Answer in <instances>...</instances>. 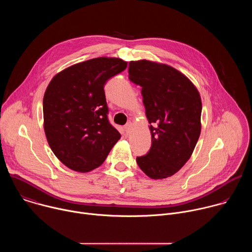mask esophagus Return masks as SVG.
Returning <instances> with one entry per match:
<instances>
[{"mask_svg":"<svg viewBox=\"0 0 252 252\" xmlns=\"http://www.w3.org/2000/svg\"><path fill=\"white\" fill-rule=\"evenodd\" d=\"M125 130H126V134H129V133L131 132V130H132V124H131V123L126 124V125L125 126Z\"/></svg>","mask_w":252,"mask_h":252,"instance_id":"esophagus-1","label":"esophagus"}]
</instances>
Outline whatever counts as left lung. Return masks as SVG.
<instances>
[{
  "mask_svg": "<svg viewBox=\"0 0 252 252\" xmlns=\"http://www.w3.org/2000/svg\"><path fill=\"white\" fill-rule=\"evenodd\" d=\"M131 82L139 85L152 134L148 155L137 157L152 179L172 176L190 158L201 131V98L182 71L149 60L128 63Z\"/></svg>",
  "mask_w": 252,
  "mask_h": 252,
  "instance_id": "obj_1",
  "label": "left lung"
}]
</instances>
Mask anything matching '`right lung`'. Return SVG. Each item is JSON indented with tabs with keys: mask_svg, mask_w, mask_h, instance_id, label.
<instances>
[{
	"mask_svg": "<svg viewBox=\"0 0 252 252\" xmlns=\"http://www.w3.org/2000/svg\"><path fill=\"white\" fill-rule=\"evenodd\" d=\"M126 66L120 58H94L63 69L48 85L44 129L50 148L66 167L94 170L121 138L107 120L103 87Z\"/></svg>",
	"mask_w": 252,
	"mask_h": 252,
	"instance_id": "add662e5",
	"label": "right lung"
}]
</instances>
